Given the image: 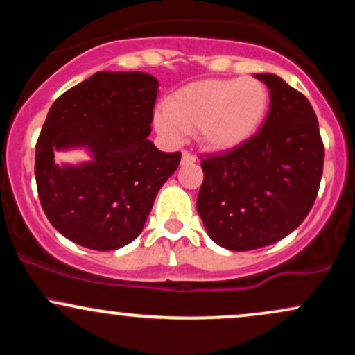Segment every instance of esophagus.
<instances>
[{
  "label": "esophagus",
  "mask_w": 355,
  "mask_h": 355,
  "mask_svg": "<svg viewBox=\"0 0 355 355\" xmlns=\"http://www.w3.org/2000/svg\"><path fill=\"white\" fill-rule=\"evenodd\" d=\"M193 162H195L193 155H191L190 152H187V150H183V152H182V165H190V164H193Z\"/></svg>",
  "instance_id": "1"
}]
</instances>
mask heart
I'll use <instances>...</instances> for the list:
<instances>
[{
  "label": "heart",
  "mask_w": 355,
  "mask_h": 355,
  "mask_svg": "<svg viewBox=\"0 0 355 355\" xmlns=\"http://www.w3.org/2000/svg\"><path fill=\"white\" fill-rule=\"evenodd\" d=\"M270 107V89L259 78L202 80L166 98L155 113V128L172 144L193 132L202 148L223 153L259 135Z\"/></svg>",
  "instance_id": "heart-1"
}]
</instances>
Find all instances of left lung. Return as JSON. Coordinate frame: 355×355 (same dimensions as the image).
Listing matches in <instances>:
<instances>
[{
  "mask_svg": "<svg viewBox=\"0 0 355 355\" xmlns=\"http://www.w3.org/2000/svg\"><path fill=\"white\" fill-rule=\"evenodd\" d=\"M272 107L259 135L202 160L197 210L215 243L254 250L292 234L311 211L324 168V144L312 105L272 73H259Z\"/></svg>",
  "mask_w": 355,
  "mask_h": 355,
  "instance_id": "8db88e82",
  "label": "left lung"
}]
</instances>
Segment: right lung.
Wrapping results in <instances>:
<instances>
[{"label": "right lung", "mask_w": 355, "mask_h": 355, "mask_svg": "<svg viewBox=\"0 0 355 355\" xmlns=\"http://www.w3.org/2000/svg\"><path fill=\"white\" fill-rule=\"evenodd\" d=\"M157 95L148 73L98 71L51 105L36 144V187L51 225L71 242L116 250L144 230L182 158L148 140ZM75 148L90 160L54 164L56 151Z\"/></svg>", "instance_id": "1"}]
</instances>
